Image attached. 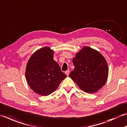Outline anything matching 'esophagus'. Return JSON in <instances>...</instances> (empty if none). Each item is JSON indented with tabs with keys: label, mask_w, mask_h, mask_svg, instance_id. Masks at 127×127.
Listing matches in <instances>:
<instances>
[{
	"label": "esophagus",
	"mask_w": 127,
	"mask_h": 127,
	"mask_svg": "<svg viewBox=\"0 0 127 127\" xmlns=\"http://www.w3.org/2000/svg\"><path fill=\"white\" fill-rule=\"evenodd\" d=\"M69 73H70V71H69V70H67L66 71H65V74H66V75L67 76L69 75Z\"/></svg>",
	"instance_id": "34e87169"
}]
</instances>
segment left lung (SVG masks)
Instances as JSON below:
<instances>
[{
  "label": "left lung",
  "instance_id": "obj_1",
  "mask_svg": "<svg viewBox=\"0 0 127 127\" xmlns=\"http://www.w3.org/2000/svg\"><path fill=\"white\" fill-rule=\"evenodd\" d=\"M73 62L74 69L69 76L85 93H96L106 83L108 64L98 51L84 46L76 53Z\"/></svg>",
  "mask_w": 127,
  "mask_h": 127
}]
</instances>
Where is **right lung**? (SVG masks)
Returning <instances> with one entry per match:
<instances>
[{
  "instance_id": "add662e5",
  "label": "right lung",
  "mask_w": 127,
  "mask_h": 127,
  "mask_svg": "<svg viewBox=\"0 0 127 127\" xmlns=\"http://www.w3.org/2000/svg\"><path fill=\"white\" fill-rule=\"evenodd\" d=\"M53 56L54 51L50 47H44L34 52L27 62L26 81L32 90L38 95H50L66 77Z\"/></svg>"
}]
</instances>
